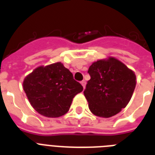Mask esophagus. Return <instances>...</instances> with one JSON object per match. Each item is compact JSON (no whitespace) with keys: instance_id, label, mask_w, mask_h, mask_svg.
<instances>
[{"instance_id":"1","label":"esophagus","mask_w":155,"mask_h":155,"mask_svg":"<svg viewBox=\"0 0 155 155\" xmlns=\"http://www.w3.org/2000/svg\"><path fill=\"white\" fill-rule=\"evenodd\" d=\"M80 83H81V84H82V86L84 87V88H85V86H86V81H85V80H82Z\"/></svg>"}]
</instances>
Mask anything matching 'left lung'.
Here are the masks:
<instances>
[{
  "mask_svg": "<svg viewBox=\"0 0 155 155\" xmlns=\"http://www.w3.org/2000/svg\"><path fill=\"white\" fill-rule=\"evenodd\" d=\"M91 76L84 94L90 111L101 117H110L130 102L136 86V75L113 57L94 62L88 68Z\"/></svg>",
  "mask_w": 155,
  "mask_h": 155,
  "instance_id": "left-lung-1",
  "label": "left lung"
}]
</instances>
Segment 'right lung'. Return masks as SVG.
I'll use <instances>...</instances> for the list:
<instances>
[{"label":"right lung","instance_id":"1","mask_svg":"<svg viewBox=\"0 0 155 155\" xmlns=\"http://www.w3.org/2000/svg\"><path fill=\"white\" fill-rule=\"evenodd\" d=\"M23 88L33 108L47 117L68 113L73 98L84 89L59 62L35 69L25 78Z\"/></svg>","mask_w":155,"mask_h":155}]
</instances>
